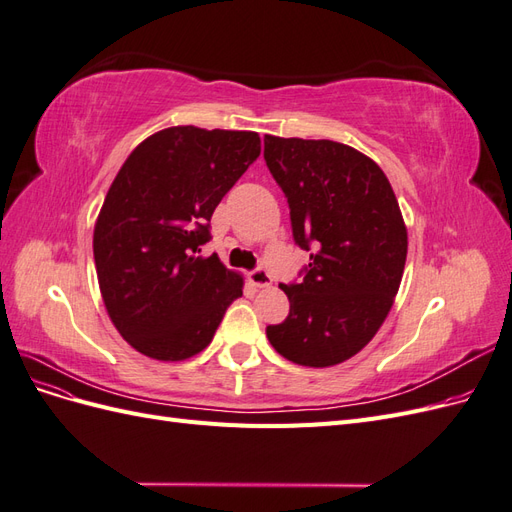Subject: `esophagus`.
Here are the masks:
<instances>
[{
  "instance_id": "34e87169",
  "label": "esophagus",
  "mask_w": 512,
  "mask_h": 512,
  "mask_svg": "<svg viewBox=\"0 0 512 512\" xmlns=\"http://www.w3.org/2000/svg\"><path fill=\"white\" fill-rule=\"evenodd\" d=\"M247 280H250V284L256 288H265L271 284V275L265 267H256L254 271H250V275H247Z\"/></svg>"
}]
</instances>
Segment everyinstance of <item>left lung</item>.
<instances>
[{"mask_svg":"<svg viewBox=\"0 0 512 512\" xmlns=\"http://www.w3.org/2000/svg\"><path fill=\"white\" fill-rule=\"evenodd\" d=\"M265 162L309 252L301 282L282 284L290 314L267 337L305 367L348 361L378 333L404 275L408 232L382 168L335 141L265 136Z\"/></svg>","mask_w":512,"mask_h":512,"instance_id":"obj_1","label":"left lung"}]
</instances>
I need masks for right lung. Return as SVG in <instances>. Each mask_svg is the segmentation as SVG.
I'll list each match as a JSON object with an SVG mask.
<instances>
[{
    "instance_id": "obj_1",
    "label": "right lung",
    "mask_w": 512,
    "mask_h": 512,
    "mask_svg": "<svg viewBox=\"0 0 512 512\" xmlns=\"http://www.w3.org/2000/svg\"><path fill=\"white\" fill-rule=\"evenodd\" d=\"M258 156L256 132L177 126L123 162L98 215L94 258L106 312L141 354L190 359L243 294L241 275L196 254L215 207Z\"/></svg>"
}]
</instances>
